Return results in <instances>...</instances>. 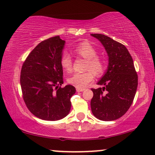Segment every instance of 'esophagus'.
Masks as SVG:
<instances>
[{
  "mask_svg": "<svg viewBox=\"0 0 155 155\" xmlns=\"http://www.w3.org/2000/svg\"><path fill=\"white\" fill-rule=\"evenodd\" d=\"M85 91V89H84V88H76V91H77V92H82V91Z\"/></svg>",
  "mask_w": 155,
  "mask_h": 155,
  "instance_id": "1",
  "label": "esophagus"
}]
</instances>
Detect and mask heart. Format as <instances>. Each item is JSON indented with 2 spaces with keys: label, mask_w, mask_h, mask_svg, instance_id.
<instances>
[{
  "label": "heart",
  "mask_w": 155,
  "mask_h": 155,
  "mask_svg": "<svg viewBox=\"0 0 155 155\" xmlns=\"http://www.w3.org/2000/svg\"><path fill=\"white\" fill-rule=\"evenodd\" d=\"M74 52L77 56L87 60L86 70L84 73H75L68 79V82L76 88H84L88 86L94 79V74L101 76L104 73L106 65L101 59L97 57V51L88 42H82L76 47ZM61 66L67 73L72 71V60L68 54L63 55L61 59Z\"/></svg>",
  "instance_id": "obj_1"
}]
</instances>
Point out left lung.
Masks as SVG:
<instances>
[{
  "instance_id": "8db88e82",
  "label": "left lung",
  "mask_w": 155,
  "mask_h": 155,
  "mask_svg": "<svg viewBox=\"0 0 155 155\" xmlns=\"http://www.w3.org/2000/svg\"><path fill=\"white\" fill-rule=\"evenodd\" d=\"M91 35L100 41L108 57V69L97 83L104 87L91 88V111L101 120H114L122 117L133 104L137 74L133 58L124 45L104 35Z\"/></svg>"
}]
</instances>
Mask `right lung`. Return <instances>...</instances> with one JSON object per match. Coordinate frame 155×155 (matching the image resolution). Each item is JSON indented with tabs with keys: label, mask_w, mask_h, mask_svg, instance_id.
Returning a JSON list of instances; mask_svg holds the SVG:
<instances>
[{
	"label": "right lung",
	"mask_w": 155,
	"mask_h": 155,
	"mask_svg": "<svg viewBox=\"0 0 155 155\" xmlns=\"http://www.w3.org/2000/svg\"><path fill=\"white\" fill-rule=\"evenodd\" d=\"M65 41L55 36L42 41L29 54L22 67L20 86L24 101L35 116L59 120L69 114L76 88H61V59Z\"/></svg>",
	"instance_id": "obj_1"
}]
</instances>
